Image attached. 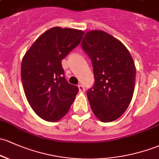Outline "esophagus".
Segmentation results:
<instances>
[{"label": "esophagus", "instance_id": "esophagus-1", "mask_svg": "<svg viewBox=\"0 0 159 159\" xmlns=\"http://www.w3.org/2000/svg\"><path fill=\"white\" fill-rule=\"evenodd\" d=\"M78 88H79V91L80 92V93H84L85 92V88L83 85H81V84L78 85Z\"/></svg>", "mask_w": 159, "mask_h": 159}]
</instances>
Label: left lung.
I'll list each match as a JSON object with an SVG mask.
<instances>
[{
    "label": "left lung",
    "instance_id": "left-lung-1",
    "mask_svg": "<svg viewBox=\"0 0 159 159\" xmlns=\"http://www.w3.org/2000/svg\"><path fill=\"white\" fill-rule=\"evenodd\" d=\"M82 48L92 60L95 85L87 92L95 117L102 122L117 120L134 95L136 70L125 45L102 30L87 32Z\"/></svg>",
    "mask_w": 159,
    "mask_h": 159
}]
</instances>
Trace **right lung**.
<instances>
[{
	"instance_id": "1",
	"label": "right lung",
	"mask_w": 159,
	"mask_h": 159,
	"mask_svg": "<svg viewBox=\"0 0 159 159\" xmlns=\"http://www.w3.org/2000/svg\"><path fill=\"white\" fill-rule=\"evenodd\" d=\"M84 32L53 27L25 52L21 79L29 104L46 121L61 120L69 111L79 89L64 77L61 61L81 42Z\"/></svg>"
}]
</instances>
